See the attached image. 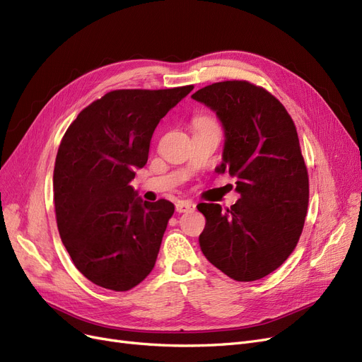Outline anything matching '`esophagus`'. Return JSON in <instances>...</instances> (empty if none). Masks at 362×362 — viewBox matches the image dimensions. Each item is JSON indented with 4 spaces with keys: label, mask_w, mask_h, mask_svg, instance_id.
I'll return each instance as SVG.
<instances>
[{
    "label": "esophagus",
    "mask_w": 362,
    "mask_h": 362,
    "mask_svg": "<svg viewBox=\"0 0 362 362\" xmlns=\"http://www.w3.org/2000/svg\"><path fill=\"white\" fill-rule=\"evenodd\" d=\"M176 210L179 213H189V211L195 210V204L192 202H179L176 204Z\"/></svg>",
    "instance_id": "obj_1"
}]
</instances>
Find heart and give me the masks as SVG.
Returning <instances> with one entry per match:
<instances>
[{
	"mask_svg": "<svg viewBox=\"0 0 362 362\" xmlns=\"http://www.w3.org/2000/svg\"><path fill=\"white\" fill-rule=\"evenodd\" d=\"M206 124H213L211 120H209V119H202L199 120V125H206Z\"/></svg>",
	"mask_w": 362,
	"mask_h": 362,
	"instance_id": "obj_1",
	"label": "heart"
}]
</instances>
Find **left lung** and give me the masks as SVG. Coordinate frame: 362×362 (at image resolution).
<instances>
[{
  "label": "left lung",
  "instance_id": "1",
  "mask_svg": "<svg viewBox=\"0 0 362 362\" xmlns=\"http://www.w3.org/2000/svg\"><path fill=\"white\" fill-rule=\"evenodd\" d=\"M192 98L216 112L225 129L218 173L237 177L231 209L199 203L204 257L237 282L273 273L296 249L309 206V174L296 124L269 90L246 80L202 88Z\"/></svg>",
  "mask_w": 362,
  "mask_h": 362
}]
</instances>
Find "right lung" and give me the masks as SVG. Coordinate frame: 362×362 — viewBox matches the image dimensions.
I'll return each instance as SVG.
<instances>
[{
	"label": "right lung",
	"instance_id": "1",
	"mask_svg": "<svg viewBox=\"0 0 362 362\" xmlns=\"http://www.w3.org/2000/svg\"><path fill=\"white\" fill-rule=\"evenodd\" d=\"M192 89L110 90L65 131L53 170L57 223L92 284L129 291L153 270L174 204L143 202L129 182L147 163L159 120Z\"/></svg>",
	"mask_w": 362,
	"mask_h": 362
}]
</instances>
